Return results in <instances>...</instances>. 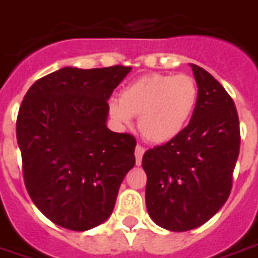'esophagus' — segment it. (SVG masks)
<instances>
[{
  "instance_id": "34e87169",
  "label": "esophagus",
  "mask_w": 258,
  "mask_h": 258,
  "mask_svg": "<svg viewBox=\"0 0 258 258\" xmlns=\"http://www.w3.org/2000/svg\"><path fill=\"white\" fill-rule=\"evenodd\" d=\"M144 152H145V148H144V147H141V145H137V147H136V162H137V165H140V164H141V161H143Z\"/></svg>"
}]
</instances>
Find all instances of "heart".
Returning <instances> with one entry per match:
<instances>
[{"label":"heart","instance_id":"heart-1","mask_svg":"<svg viewBox=\"0 0 258 258\" xmlns=\"http://www.w3.org/2000/svg\"><path fill=\"white\" fill-rule=\"evenodd\" d=\"M199 99L195 79L188 75H145L108 101L115 122L128 125L138 115V128L151 143H166L180 134L194 115Z\"/></svg>","mask_w":258,"mask_h":258}]
</instances>
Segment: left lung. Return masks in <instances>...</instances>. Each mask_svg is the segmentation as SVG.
<instances>
[{"mask_svg": "<svg viewBox=\"0 0 258 258\" xmlns=\"http://www.w3.org/2000/svg\"><path fill=\"white\" fill-rule=\"evenodd\" d=\"M190 66L199 90L190 121L143 157L147 210L171 232L192 230L216 215L230 195L240 151L234 101L210 73Z\"/></svg>", "mask_w": 258, "mask_h": 258, "instance_id": "left-lung-1", "label": "left lung"}]
</instances>
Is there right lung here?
Wrapping results in <instances>:
<instances>
[{"mask_svg": "<svg viewBox=\"0 0 258 258\" xmlns=\"http://www.w3.org/2000/svg\"><path fill=\"white\" fill-rule=\"evenodd\" d=\"M130 66L63 68L36 80L19 107L17 140L26 190L55 225L85 232L106 222L137 141L107 128L111 93Z\"/></svg>", "mask_w": 258, "mask_h": 258, "instance_id": "obj_1", "label": "right lung"}]
</instances>
